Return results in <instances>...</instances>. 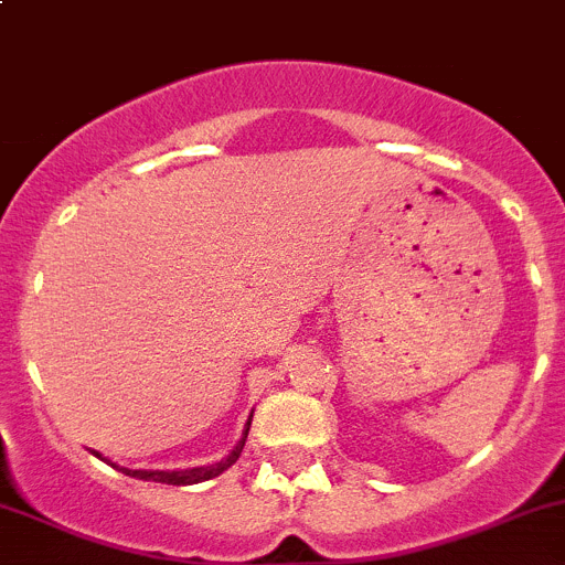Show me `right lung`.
I'll list each match as a JSON object with an SVG mask.
<instances>
[{"mask_svg":"<svg viewBox=\"0 0 565 565\" xmlns=\"http://www.w3.org/2000/svg\"><path fill=\"white\" fill-rule=\"evenodd\" d=\"M248 426H250V420L246 424V431H243V440L237 443L235 451H232L230 457H226V459L215 461V465H207V467H193V470H172V472H167V470H128V467H117V465H114V467H117V470H122L125 476H130V478H141V481H158V483H172V487H188V483H202V481H210V478L221 476V472H224L226 467L235 465L237 457H241L243 446H246ZM93 454H95V457H100L98 451H93Z\"/></svg>","mask_w":565,"mask_h":565,"instance_id":"add662e5","label":"right lung"}]
</instances>
